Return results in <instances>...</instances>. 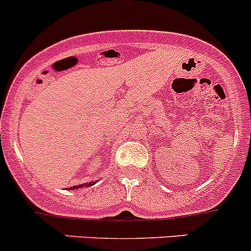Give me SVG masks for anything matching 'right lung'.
Returning <instances> with one entry per match:
<instances>
[{"mask_svg": "<svg viewBox=\"0 0 251 251\" xmlns=\"http://www.w3.org/2000/svg\"><path fill=\"white\" fill-rule=\"evenodd\" d=\"M94 183H95V182H89V183H84V185L74 186V187H71V190H75V188H76V190H78V188H82V187H89V186L94 185Z\"/></svg>", "mask_w": 251, "mask_h": 251, "instance_id": "add662e5", "label": "right lung"}]
</instances>
